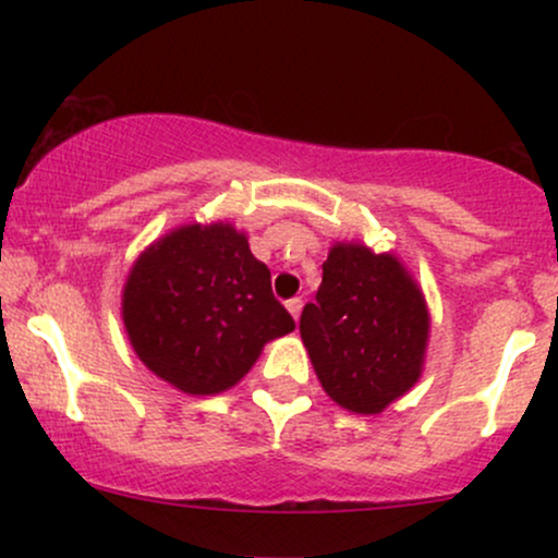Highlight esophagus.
<instances>
[{
	"mask_svg": "<svg viewBox=\"0 0 558 558\" xmlns=\"http://www.w3.org/2000/svg\"><path fill=\"white\" fill-rule=\"evenodd\" d=\"M286 306H288V312H291V317H293V319H299V315H301V306H304V301H301L299 296H296V299H288V301H286Z\"/></svg>",
	"mask_w": 558,
	"mask_h": 558,
	"instance_id": "esophagus-1",
	"label": "esophagus"
}]
</instances>
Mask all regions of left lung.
<instances>
[{"mask_svg": "<svg viewBox=\"0 0 558 558\" xmlns=\"http://www.w3.org/2000/svg\"><path fill=\"white\" fill-rule=\"evenodd\" d=\"M299 330L325 393L349 412L380 414L420 380L430 315L393 254L336 243Z\"/></svg>", "mask_w": 558, "mask_h": 558, "instance_id": "left-lung-1", "label": "left lung"}]
</instances>
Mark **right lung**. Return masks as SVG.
I'll use <instances>...</instances> for the list:
<instances>
[{
  "mask_svg": "<svg viewBox=\"0 0 558 558\" xmlns=\"http://www.w3.org/2000/svg\"><path fill=\"white\" fill-rule=\"evenodd\" d=\"M123 323L138 360L191 396L233 388L262 345L296 328L230 222L181 226L151 243L125 280Z\"/></svg>",
  "mask_w": 558,
  "mask_h": 558,
  "instance_id": "1",
  "label": "right lung"
}]
</instances>
